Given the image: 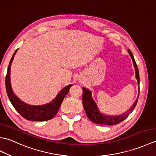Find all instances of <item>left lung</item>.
Here are the masks:
<instances>
[{"instance_id": "obj_1", "label": "left lung", "mask_w": 156, "mask_h": 156, "mask_svg": "<svg viewBox=\"0 0 156 156\" xmlns=\"http://www.w3.org/2000/svg\"><path fill=\"white\" fill-rule=\"evenodd\" d=\"M128 52L133 62L135 69V77H136V79L137 80L139 91H140V74H139L137 66L135 61L133 55L129 49H128ZM82 90H83V93H82V103H83V107L87 117L92 122L100 125H113L120 123L121 122L125 120L128 117L129 115L133 111L135 106L137 105L139 98V97H137L136 101H135L133 105L131 106V107L127 111L124 112L123 114L118 116H111L102 114L101 113V112H99L97 105L92 97V92L88 89H86L84 87L82 88ZM139 94H140V93H139Z\"/></svg>"}]
</instances>
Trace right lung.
I'll list each match as a JSON object with an SVG mask.
<instances>
[{"instance_id": "1", "label": "right lung", "mask_w": 156, "mask_h": 156, "mask_svg": "<svg viewBox=\"0 0 156 156\" xmlns=\"http://www.w3.org/2000/svg\"><path fill=\"white\" fill-rule=\"evenodd\" d=\"M17 50L18 49H16L13 54L11 61L9 62L7 74H6L5 79L6 90L9 100L15 108V110L23 118L27 119V120L35 121H44L49 120L57 114L63 100H64L66 94L68 93L69 88L72 85L69 84L64 87L59 92L57 97L48 104L39 106H33L23 102L13 92L11 84V78H10L11 64Z\"/></svg>"}]
</instances>
